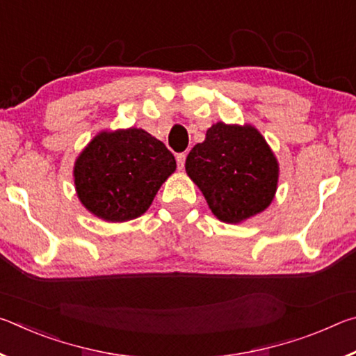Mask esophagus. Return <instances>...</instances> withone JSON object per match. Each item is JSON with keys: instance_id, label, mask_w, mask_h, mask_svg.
<instances>
[{"instance_id": "esophagus-1", "label": "esophagus", "mask_w": 356, "mask_h": 356, "mask_svg": "<svg viewBox=\"0 0 356 356\" xmlns=\"http://www.w3.org/2000/svg\"><path fill=\"white\" fill-rule=\"evenodd\" d=\"M176 160H177V166H179V170H184V166H185V160H186V154H185V152H182V154H177Z\"/></svg>"}]
</instances>
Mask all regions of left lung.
I'll return each mask as SVG.
<instances>
[{
	"mask_svg": "<svg viewBox=\"0 0 356 356\" xmlns=\"http://www.w3.org/2000/svg\"><path fill=\"white\" fill-rule=\"evenodd\" d=\"M185 171L212 213L229 225L264 212L278 188V160L251 124H213L190 150Z\"/></svg>",
	"mask_w": 356,
	"mask_h": 356,
	"instance_id": "left-lung-1",
	"label": "left lung"
}]
</instances>
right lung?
I'll list each match as a JSON object with an SVG mask.
<instances>
[{
  "label": "right lung",
  "mask_w": 356,
  "mask_h": 356,
  "mask_svg": "<svg viewBox=\"0 0 356 356\" xmlns=\"http://www.w3.org/2000/svg\"><path fill=\"white\" fill-rule=\"evenodd\" d=\"M174 171V155L146 130H104L76 156L74 182L89 212L108 222H124L146 212Z\"/></svg>",
  "instance_id": "right-lung-1"
}]
</instances>
